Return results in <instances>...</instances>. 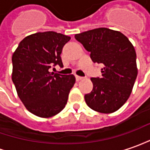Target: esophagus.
I'll return each mask as SVG.
<instances>
[{
	"instance_id": "34e87169",
	"label": "esophagus",
	"mask_w": 150,
	"mask_h": 150,
	"mask_svg": "<svg viewBox=\"0 0 150 150\" xmlns=\"http://www.w3.org/2000/svg\"><path fill=\"white\" fill-rule=\"evenodd\" d=\"M75 79H76V81H80L81 79H83V77L79 76V75H76V76H75Z\"/></svg>"
}]
</instances>
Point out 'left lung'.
I'll list each match as a JSON object with an SVG mask.
<instances>
[{"label":"left lung","mask_w":150,"mask_h":150,"mask_svg":"<svg viewBox=\"0 0 150 150\" xmlns=\"http://www.w3.org/2000/svg\"><path fill=\"white\" fill-rule=\"evenodd\" d=\"M94 63H102L100 78H91L93 90L84 95L91 109L112 113L131 95L138 74L136 53L130 40L119 31L98 28L75 34Z\"/></svg>","instance_id":"1"}]
</instances>
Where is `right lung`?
<instances>
[{"mask_svg":"<svg viewBox=\"0 0 150 150\" xmlns=\"http://www.w3.org/2000/svg\"><path fill=\"white\" fill-rule=\"evenodd\" d=\"M70 39L53 31L36 33L24 38L13 53L12 81L24 107L37 117H52L67 103L75 77L48 70L63 67L61 54Z\"/></svg>","mask_w":150,"mask_h":150,"instance_id":"obj_1","label":"right lung"}]
</instances>
